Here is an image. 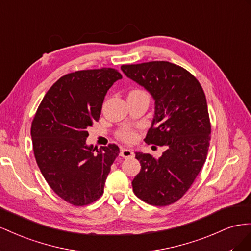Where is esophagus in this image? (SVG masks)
<instances>
[{
  "mask_svg": "<svg viewBox=\"0 0 251 251\" xmlns=\"http://www.w3.org/2000/svg\"><path fill=\"white\" fill-rule=\"evenodd\" d=\"M120 155L122 157H125V159H132L134 157V152L130 149H126V148H122Z\"/></svg>",
  "mask_w": 251,
  "mask_h": 251,
  "instance_id": "esophagus-1",
  "label": "esophagus"
}]
</instances>
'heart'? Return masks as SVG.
I'll return each mask as SVG.
<instances>
[{"instance_id": "1", "label": "heart", "mask_w": 251, "mask_h": 251, "mask_svg": "<svg viewBox=\"0 0 251 251\" xmlns=\"http://www.w3.org/2000/svg\"><path fill=\"white\" fill-rule=\"evenodd\" d=\"M133 91H137V90H133ZM119 138L126 143H131L137 139V134H135L134 130L132 129H123L119 132Z\"/></svg>"}]
</instances>
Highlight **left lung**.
<instances>
[{
  "label": "left lung",
  "instance_id": "1",
  "mask_svg": "<svg viewBox=\"0 0 251 251\" xmlns=\"http://www.w3.org/2000/svg\"><path fill=\"white\" fill-rule=\"evenodd\" d=\"M121 69L154 100L145 142L166 148L160 157L135 152L141 170L132 181L133 192L150 205H170L190 188L206 161L211 126L204 90L189 71L166 61Z\"/></svg>",
  "mask_w": 251,
  "mask_h": 251
}]
</instances>
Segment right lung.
Masks as SVG:
<instances>
[{"instance_id": "obj_1", "label": "right lung", "mask_w": 251, "mask_h": 251, "mask_svg": "<svg viewBox=\"0 0 251 251\" xmlns=\"http://www.w3.org/2000/svg\"><path fill=\"white\" fill-rule=\"evenodd\" d=\"M120 78L113 68L63 75L47 91L33 118V152L41 173L56 195L75 206L91 204L103 195L120 153L116 144L100 149L86 144L88 127L99 121L107 91Z\"/></svg>"}]
</instances>
